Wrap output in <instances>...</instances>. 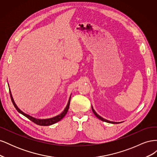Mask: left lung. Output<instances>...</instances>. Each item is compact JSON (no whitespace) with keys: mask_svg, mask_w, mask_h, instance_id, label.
<instances>
[{"mask_svg":"<svg viewBox=\"0 0 157 157\" xmlns=\"http://www.w3.org/2000/svg\"><path fill=\"white\" fill-rule=\"evenodd\" d=\"M92 111H93V113H94V114L95 115H96L99 119H100L101 121H103V122H108V123H111V124H118V123L119 122H112V121H107V120H106V119H105V118H102L101 117H100L99 116V115H98L97 114V113L94 111V109H93V107H92Z\"/></svg>","mask_w":157,"mask_h":157,"instance_id":"8db88e82","label":"left lung"}]
</instances>
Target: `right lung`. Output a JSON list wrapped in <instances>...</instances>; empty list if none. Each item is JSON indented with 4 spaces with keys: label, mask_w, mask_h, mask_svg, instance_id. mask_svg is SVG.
Here are the masks:
<instances>
[{
    "label": "right lung",
    "mask_w": 157,
    "mask_h": 157,
    "mask_svg": "<svg viewBox=\"0 0 157 157\" xmlns=\"http://www.w3.org/2000/svg\"><path fill=\"white\" fill-rule=\"evenodd\" d=\"M10 98H11V100L12 101V103L13 106L15 107V108L16 109V110L20 113L21 114H22L23 115H24L25 117H26L27 118H29V119L30 121H31L32 122H33L34 123H35L37 125H39V126H50V125H52V124H55V123L59 122V121H61L62 118L65 116L66 114H67V111H68V109H69V105H70V100H71V96L69 98V101H68V103L67 106H66V107L65 108L64 111L61 113V114H59V115L58 116H56L53 118H47V119H39V118H35L34 117H33L31 116H29V115H27V114L24 113L23 111H21L20 109H19L17 105H16L15 102H14L13 99V98L12 96V94H11V92H10Z\"/></svg>",
    "instance_id": "right-lung-1"
}]
</instances>
